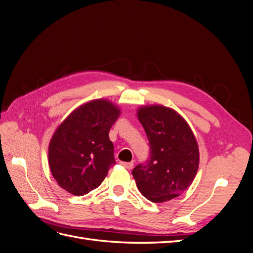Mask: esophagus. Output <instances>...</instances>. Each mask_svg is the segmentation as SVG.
Listing matches in <instances>:
<instances>
[{
    "instance_id": "1",
    "label": "esophagus",
    "mask_w": 253,
    "mask_h": 253,
    "mask_svg": "<svg viewBox=\"0 0 253 253\" xmlns=\"http://www.w3.org/2000/svg\"><path fill=\"white\" fill-rule=\"evenodd\" d=\"M120 165H121L122 167H125L126 169H127V170H132L133 167H134V164H133V163H124V162H121Z\"/></svg>"
}]
</instances>
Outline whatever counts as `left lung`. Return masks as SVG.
<instances>
[{
    "instance_id": "obj_1",
    "label": "left lung",
    "mask_w": 253,
    "mask_h": 253,
    "mask_svg": "<svg viewBox=\"0 0 253 253\" xmlns=\"http://www.w3.org/2000/svg\"><path fill=\"white\" fill-rule=\"evenodd\" d=\"M137 117L148 136L150 157L132 171L136 186L153 203L173 200L195 178L200 164L195 136L177 112L164 105L141 106Z\"/></svg>"
}]
</instances>
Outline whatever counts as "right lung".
<instances>
[{
  "mask_svg": "<svg viewBox=\"0 0 253 253\" xmlns=\"http://www.w3.org/2000/svg\"><path fill=\"white\" fill-rule=\"evenodd\" d=\"M120 109L105 99L80 105L64 119L48 145V164L58 185L76 196L98 188L115 165L109 132Z\"/></svg>",
  "mask_w": 253,
  "mask_h": 253,
  "instance_id": "right-lung-1",
  "label": "right lung"
}]
</instances>
